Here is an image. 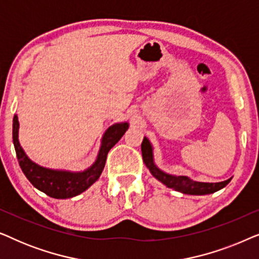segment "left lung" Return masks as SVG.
Segmentation results:
<instances>
[{
  "label": "left lung",
  "instance_id": "obj_1",
  "mask_svg": "<svg viewBox=\"0 0 259 259\" xmlns=\"http://www.w3.org/2000/svg\"><path fill=\"white\" fill-rule=\"evenodd\" d=\"M141 152H143V159L145 165H146V167L150 169L152 176H153L155 179H158L159 182L164 184L165 186L178 191V192L192 194V196H204V194L217 192V191L222 190L223 187H225L230 182H231V178L221 183L194 182V180L190 179L189 177L169 175V173L161 171V169L154 164L153 147H152V144L146 137L144 138L143 144H141Z\"/></svg>",
  "mask_w": 259,
  "mask_h": 259
}]
</instances>
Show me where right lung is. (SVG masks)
I'll return each instance as SVG.
<instances>
[{
  "instance_id": "add662e5",
  "label": "right lung",
  "mask_w": 259,
  "mask_h": 259,
  "mask_svg": "<svg viewBox=\"0 0 259 259\" xmlns=\"http://www.w3.org/2000/svg\"><path fill=\"white\" fill-rule=\"evenodd\" d=\"M128 122H118L109 126L102 136L101 146L95 161L90 167L80 172L44 167L30 160L19 141L20 123L16 114L14 115L13 120V141L22 172L34 187L52 198L67 199L84 192L88 187L97 182L104 171L109 150L121 139V137L128 130Z\"/></svg>"
}]
</instances>
